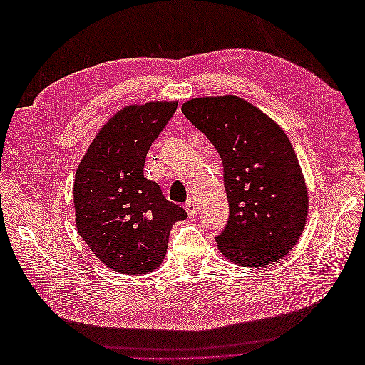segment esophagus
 I'll list each match as a JSON object with an SVG mask.
<instances>
[{
    "label": "esophagus",
    "instance_id": "obj_1",
    "mask_svg": "<svg viewBox=\"0 0 365 365\" xmlns=\"http://www.w3.org/2000/svg\"><path fill=\"white\" fill-rule=\"evenodd\" d=\"M184 208H185L187 215H189L190 217H195V216H196L197 208H196V204H195V201H193V200H189V201H187V202H185V205H184Z\"/></svg>",
    "mask_w": 365,
    "mask_h": 365
}]
</instances>
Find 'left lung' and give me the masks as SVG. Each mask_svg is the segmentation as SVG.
<instances>
[{
  "label": "left lung",
  "mask_w": 365,
  "mask_h": 365,
  "mask_svg": "<svg viewBox=\"0 0 365 365\" xmlns=\"http://www.w3.org/2000/svg\"><path fill=\"white\" fill-rule=\"evenodd\" d=\"M219 152L230 217L217 248L239 267L279 262L300 239L309 212L304 176L288 135L237 96L196 97L181 106Z\"/></svg>",
  "instance_id": "8db88e82"
}]
</instances>
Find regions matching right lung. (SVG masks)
I'll return each mask as SVG.
<instances>
[{"instance_id":"right-lung-1","label":"right lung","mask_w":365,"mask_h":365,"mask_svg":"<svg viewBox=\"0 0 365 365\" xmlns=\"http://www.w3.org/2000/svg\"><path fill=\"white\" fill-rule=\"evenodd\" d=\"M178 102H149L120 109L102 129L76 170V227L94 256L115 272L155 271L168 252L169 231L184 208L165 200L143 168L152 141Z\"/></svg>"}]
</instances>
